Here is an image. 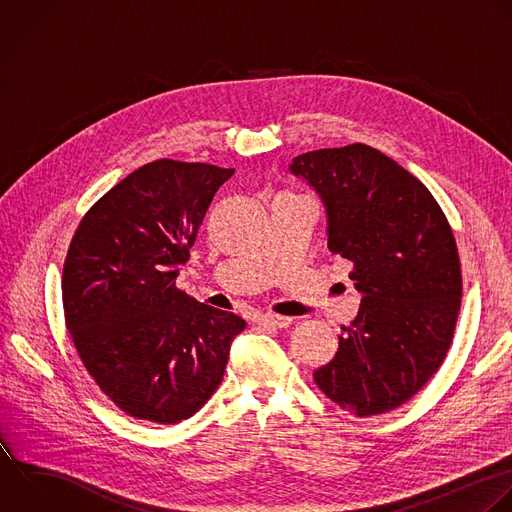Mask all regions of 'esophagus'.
Returning a JSON list of instances; mask_svg holds the SVG:
<instances>
[{"label": "esophagus", "mask_w": 512, "mask_h": 512, "mask_svg": "<svg viewBox=\"0 0 512 512\" xmlns=\"http://www.w3.org/2000/svg\"><path fill=\"white\" fill-rule=\"evenodd\" d=\"M256 322H258V324H264V326L286 328V326L292 324V318H290V316H280V314H264V316H258Z\"/></svg>", "instance_id": "1"}]
</instances>
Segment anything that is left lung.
Listing matches in <instances>:
<instances>
[{
    "label": "left lung",
    "mask_w": 512,
    "mask_h": 512,
    "mask_svg": "<svg viewBox=\"0 0 512 512\" xmlns=\"http://www.w3.org/2000/svg\"><path fill=\"white\" fill-rule=\"evenodd\" d=\"M290 172L320 196L328 248L354 264L362 294L314 382L356 416L394 410L430 380L452 342L462 276L450 224L420 180L366 144L300 154Z\"/></svg>",
    "instance_id": "8db88e82"
}]
</instances>
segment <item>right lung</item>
<instances>
[{
    "label": "right lung",
    "instance_id": "1",
    "mask_svg": "<svg viewBox=\"0 0 512 512\" xmlns=\"http://www.w3.org/2000/svg\"><path fill=\"white\" fill-rule=\"evenodd\" d=\"M234 168L150 162L82 218L62 276L66 326L100 390L126 414L176 424L222 382L246 322L176 288L198 228Z\"/></svg>",
    "mask_w": 512,
    "mask_h": 512
}]
</instances>
